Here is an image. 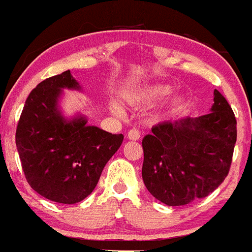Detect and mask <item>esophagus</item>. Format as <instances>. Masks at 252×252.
Returning a JSON list of instances; mask_svg holds the SVG:
<instances>
[{"label": "esophagus", "mask_w": 252, "mask_h": 252, "mask_svg": "<svg viewBox=\"0 0 252 252\" xmlns=\"http://www.w3.org/2000/svg\"><path fill=\"white\" fill-rule=\"evenodd\" d=\"M128 139L129 140H139L140 139V131L138 129H131L128 131Z\"/></svg>", "instance_id": "1"}]
</instances>
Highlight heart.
Masks as SVG:
<instances>
[{
	"mask_svg": "<svg viewBox=\"0 0 252 252\" xmlns=\"http://www.w3.org/2000/svg\"><path fill=\"white\" fill-rule=\"evenodd\" d=\"M171 91L173 89L168 84H152V86H147L138 92L129 94L126 97V100L129 102V104L134 105V107H150V105L163 102L165 98L170 95ZM187 103L188 99L184 94H175V95L169 98L168 102L165 103V109H164L165 114H178L180 110L184 109ZM110 108L114 113H119L118 107L115 104L110 105Z\"/></svg>",
	"mask_w": 252,
	"mask_h": 252,
	"instance_id": "obj_1",
	"label": "heart"
}]
</instances>
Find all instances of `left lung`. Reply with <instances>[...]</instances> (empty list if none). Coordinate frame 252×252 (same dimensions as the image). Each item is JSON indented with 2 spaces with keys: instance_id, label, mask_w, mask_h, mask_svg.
<instances>
[{
  "instance_id": "left-lung-1",
  "label": "left lung",
  "mask_w": 252,
  "mask_h": 252,
  "mask_svg": "<svg viewBox=\"0 0 252 252\" xmlns=\"http://www.w3.org/2000/svg\"><path fill=\"white\" fill-rule=\"evenodd\" d=\"M236 134L234 112L216 89L208 114L153 126L142 142L148 191L169 206L208 196L229 174Z\"/></svg>"
}]
</instances>
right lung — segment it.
<instances>
[{"label": "right lung", "instance_id": "right-lung-1", "mask_svg": "<svg viewBox=\"0 0 252 252\" xmlns=\"http://www.w3.org/2000/svg\"><path fill=\"white\" fill-rule=\"evenodd\" d=\"M63 89H82L69 70L44 79L31 92L16 130V147L34 191L55 203L77 204L97 187L124 137L88 126L79 113L64 117L60 107Z\"/></svg>", "mask_w": 252, "mask_h": 252}]
</instances>
